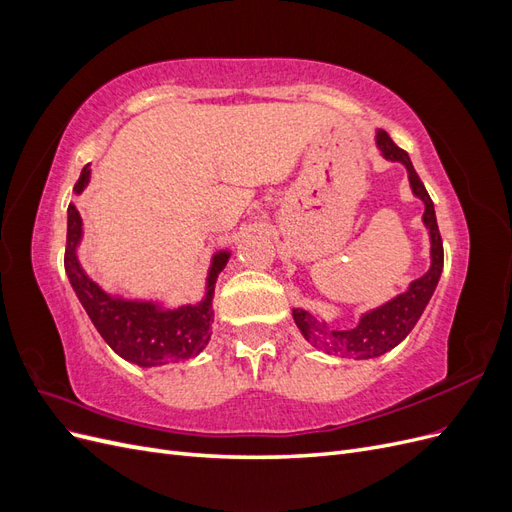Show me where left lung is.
<instances>
[{"label": "left lung", "instance_id": "8db88e82", "mask_svg": "<svg viewBox=\"0 0 512 512\" xmlns=\"http://www.w3.org/2000/svg\"><path fill=\"white\" fill-rule=\"evenodd\" d=\"M376 145L386 160L401 162L406 166L412 194L423 200L425 205L423 224L429 230V241H431V267L425 275L414 280L406 292L397 294L395 299L386 301L376 309H369L367 314L361 316L359 324H356L354 329H346V331L329 329L327 322L318 320L314 314L305 312V309L301 307L292 309V318L297 322L299 331L303 333V337L309 344L327 354L354 356V359H376V356L389 352L397 344L404 342L408 333L414 329L418 318H421V314L425 312L431 294L440 282L442 267H444V250H442V237L436 222V209H433V203L425 190L423 181L416 175L410 156L404 149H399L384 130L376 132Z\"/></svg>", "mask_w": 512, "mask_h": 512}]
</instances>
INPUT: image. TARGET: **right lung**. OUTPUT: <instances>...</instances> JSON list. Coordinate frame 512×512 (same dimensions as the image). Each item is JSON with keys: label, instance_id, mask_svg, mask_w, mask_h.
Masks as SVG:
<instances>
[{"label": "right lung", "instance_id": "add662e5", "mask_svg": "<svg viewBox=\"0 0 512 512\" xmlns=\"http://www.w3.org/2000/svg\"><path fill=\"white\" fill-rule=\"evenodd\" d=\"M91 177L89 164L81 170L74 192L81 194ZM83 239L81 213L72 203L68 207V241L64 265L68 280L85 307L87 316L121 359L138 367H160L166 363H183L205 350L211 339L213 292L215 280L226 267L230 252H218L211 258L207 290L203 301L168 309L156 301L123 299L108 294L83 271L76 247Z\"/></svg>", "mask_w": 512, "mask_h": 512}]
</instances>
